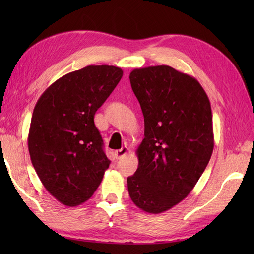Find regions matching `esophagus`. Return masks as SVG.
Listing matches in <instances>:
<instances>
[{"instance_id":"34e87169","label":"esophagus","mask_w":254,"mask_h":254,"mask_svg":"<svg viewBox=\"0 0 254 254\" xmlns=\"http://www.w3.org/2000/svg\"><path fill=\"white\" fill-rule=\"evenodd\" d=\"M127 146H123L122 148H120V149H118V150H116L115 152V156H116V158L117 159H121L123 156H126L127 154Z\"/></svg>"}]
</instances>
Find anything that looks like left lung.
<instances>
[{
  "label": "left lung",
  "mask_w": 254,
  "mask_h": 254,
  "mask_svg": "<svg viewBox=\"0 0 254 254\" xmlns=\"http://www.w3.org/2000/svg\"><path fill=\"white\" fill-rule=\"evenodd\" d=\"M130 82L145 137L127 190L138 208L159 214L186 198L206 168L214 148L210 102L196 78L168 65L133 69Z\"/></svg>",
  "instance_id": "left-lung-1"
}]
</instances>
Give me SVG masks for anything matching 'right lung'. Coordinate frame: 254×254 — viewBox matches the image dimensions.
<instances>
[{
  "label": "right lung",
  "instance_id": "right-lung-1",
  "mask_svg": "<svg viewBox=\"0 0 254 254\" xmlns=\"http://www.w3.org/2000/svg\"><path fill=\"white\" fill-rule=\"evenodd\" d=\"M122 75L117 66L88 65L57 79L37 101L28 134L31 164L63 205L87 201L109 168L94 117Z\"/></svg>",
  "mask_w": 254,
  "mask_h": 254
}]
</instances>
